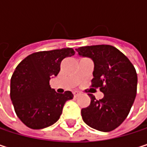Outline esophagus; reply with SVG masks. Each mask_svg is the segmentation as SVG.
I'll use <instances>...</instances> for the list:
<instances>
[{
    "label": "esophagus",
    "mask_w": 147,
    "mask_h": 147,
    "mask_svg": "<svg viewBox=\"0 0 147 147\" xmlns=\"http://www.w3.org/2000/svg\"><path fill=\"white\" fill-rule=\"evenodd\" d=\"M79 94H79V92H78V91H73L74 97H77Z\"/></svg>",
    "instance_id": "1"
}]
</instances>
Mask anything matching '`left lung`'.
Returning a JSON list of instances; mask_svg holds the SVG:
<instances>
[{
    "instance_id": "left-lung-1",
    "label": "left lung",
    "mask_w": 147,
    "mask_h": 147,
    "mask_svg": "<svg viewBox=\"0 0 147 147\" xmlns=\"http://www.w3.org/2000/svg\"><path fill=\"white\" fill-rule=\"evenodd\" d=\"M76 50L80 56L94 61L92 87L100 88L104 94L100 100L88 94L91 102L81 111L82 120L94 129L110 132L130 111L137 91L136 71L129 59L113 46H86Z\"/></svg>"
}]
</instances>
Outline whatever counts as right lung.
<instances>
[{
    "label": "right lung",
    "instance_id": "obj_1",
    "mask_svg": "<svg viewBox=\"0 0 147 147\" xmlns=\"http://www.w3.org/2000/svg\"><path fill=\"white\" fill-rule=\"evenodd\" d=\"M75 54L71 47L34 53L23 59L11 78V100L18 117L33 129L55 123L65 103L73 99L71 91L57 93L49 81L60 71L61 61Z\"/></svg>",
    "mask_w": 147,
    "mask_h": 147
}]
</instances>
